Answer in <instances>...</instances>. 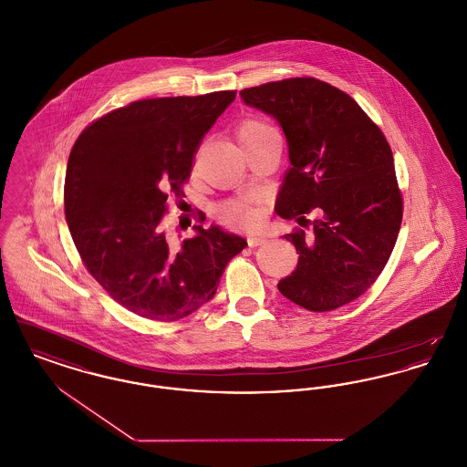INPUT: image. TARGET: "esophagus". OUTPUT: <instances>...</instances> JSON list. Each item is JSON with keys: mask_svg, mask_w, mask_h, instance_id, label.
<instances>
[{"mask_svg": "<svg viewBox=\"0 0 467 467\" xmlns=\"http://www.w3.org/2000/svg\"><path fill=\"white\" fill-rule=\"evenodd\" d=\"M248 246H259V244H266V238L265 236H248Z\"/></svg>", "mask_w": 467, "mask_h": 467, "instance_id": "1", "label": "esophagus"}]
</instances>
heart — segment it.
<instances>
[{
	"mask_svg": "<svg viewBox=\"0 0 467 467\" xmlns=\"http://www.w3.org/2000/svg\"><path fill=\"white\" fill-rule=\"evenodd\" d=\"M276 133V130L267 124L266 120H261V119H255V117H250V119H244V122L238 126V141L242 147H246L250 143H255L259 140H265L267 136H273ZM221 221H223L229 225H254V223L259 221V212L250 208L244 201L231 200L225 201L219 210H217Z\"/></svg>",
	"mask_w": 467,
	"mask_h": 467,
	"instance_id": "heart-1",
	"label": "heart"
}]
</instances>
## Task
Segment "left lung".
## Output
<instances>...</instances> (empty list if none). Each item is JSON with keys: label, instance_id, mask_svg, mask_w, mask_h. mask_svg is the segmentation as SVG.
<instances>
[{"label": "left lung", "instance_id": "obj_1", "mask_svg": "<svg viewBox=\"0 0 467 467\" xmlns=\"http://www.w3.org/2000/svg\"><path fill=\"white\" fill-rule=\"evenodd\" d=\"M248 107L275 117L289 145V171L275 210L311 233L284 238L299 254L297 267L278 282L292 303L331 311L369 289L387 265L402 221L394 157L377 124L347 92L297 77L244 89Z\"/></svg>", "mask_w": 467, "mask_h": 467}]
</instances>
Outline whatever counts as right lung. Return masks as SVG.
Returning <instances> with one entry per match:
<instances>
[{"mask_svg": "<svg viewBox=\"0 0 467 467\" xmlns=\"http://www.w3.org/2000/svg\"><path fill=\"white\" fill-rule=\"evenodd\" d=\"M236 90L140 99L89 124L67 159L65 213L84 266L126 310L175 322L208 303L244 246L219 225L170 244L168 192L182 194L202 136ZM200 221L204 217L200 213Z\"/></svg>", "mask_w": 467, "mask_h": 467, "instance_id": "add662e5", "label": "right lung"}]
</instances>
